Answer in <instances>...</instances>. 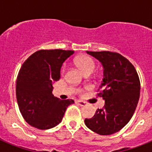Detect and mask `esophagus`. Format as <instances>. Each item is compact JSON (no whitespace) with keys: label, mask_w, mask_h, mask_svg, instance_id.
<instances>
[{"label":"esophagus","mask_w":152,"mask_h":152,"mask_svg":"<svg viewBox=\"0 0 152 152\" xmlns=\"http://www.w3.org/2000/svg\"><path fill=\"white\" fill-rule=\"evenodd\" d=\"M77 103H78L79 105L81 106V107H84V106L87 105V103H85V102L84 101H81V100H78V101H77Z\"/></svg>","instance_id":"1"}]
</instances>
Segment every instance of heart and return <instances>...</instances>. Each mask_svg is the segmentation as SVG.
Wrapping results in <instances>:
<instances>
[{"instance_id":"obj_1","label":"heart","mask_w":152,"mask_h":152,"mask_svg":"<svg viewBox=\"0 0 152 152\" xmlns=\"http://www.w3.org/2000/svg\"><path fill=\"white\" fill-rule=\"evenodd\" d=\"M75 64L83 73H88L94 72L95 68V62L91 57L87 56H80L75 59Z\"/></svg>"}]
</instances>
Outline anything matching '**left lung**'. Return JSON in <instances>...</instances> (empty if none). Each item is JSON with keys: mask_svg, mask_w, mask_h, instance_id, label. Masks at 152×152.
Segmentation results:
<instances>
[{"mask_svg": "<svg viewBox=\"0 0 152 152\" xmlns=\"http://www.w3.org/2000/svg\"><path fill=\"white\" fill-rule=\"evenodd\" d=\"M102 64L103 80L98 94L105 100L103 109L84 119L88 129L102 135L117 132L129 122L140 95V81L135 67L127 58L112 52H88Z\"/></svg>", "mask_w": 152, "mask_h": 152, "instance_id": "8db88e82", "label": "left lung"}]
</instances>
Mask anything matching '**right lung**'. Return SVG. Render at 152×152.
<instances>
[{
    "label": "right lung",
    "instance_id": "obj_1",
    "mask_svg": "<svg viewBox=\"0 0 152 152\" xmlns=\"http://www.w3.org/2000/svg\"><path fill=\"white\" fill-rule=\"evenodd\" d=\"M74 51L39 50L31 55L17 78L16 95L23 117L30 126L49 129L59 124L73 100H61L52 94L55 81L60 79L63 63Z\"/></svg>",
    "mask_w": 152,
    "mask_h": 152
}]
</instances>
